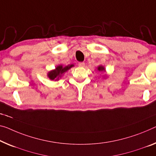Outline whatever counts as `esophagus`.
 Masks as SVG:
<instances>
[{"label":"esophagus","instance_id":"1","mask_svg":"<svg viewBox=\"0 0 156 156\" xmlns=\"http://www.w3.org/2000/svg\"><path fill=\"white\" fill-rule=\"evenodd\" d=\"M79 67H81V68H83L85 66V63L83 62H80V63H78Z\"/></svg>","mask_w":156,"mask_h":156}]
</instances>
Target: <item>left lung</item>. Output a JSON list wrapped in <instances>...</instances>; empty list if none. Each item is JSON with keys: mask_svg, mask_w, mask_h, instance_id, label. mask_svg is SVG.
<instances>
[{"mask_svg": "<svg viewBox=\"0 0 156 156\" xmlns=\"http://www.w3.org/2000/svg\"><path fill=\"white\" fill-rule=\"evenodd\" d=\"M97 69H98V70L100 71V72H106V69H105V67L102 66V65H100V66H98ZM105 78H106V76H107V75H106L105 76H104V78H105Z\"/></svg>", "mask_w": 156, "mask_h": 156, "instance_id": "left-lung-1", "label": "left lung"}]
</instances>
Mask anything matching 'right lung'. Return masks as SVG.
Masks as SVG:
<instances>
[{
    "instance_id": "add662e5",
    "label": "right lung",
    "mask_w": 156,
    "mask_h": 156,
    "mask_svg": "<svg viewBox=\"0 0 156 156\" xmlns=\"http://www.w3.org/2000/svg\"><path fill=\"white\" fill-rule=\"evenodd\" d=\"M74 66H75L73 64H70L66 66H63V65H58L55 68L54 70L48 72L47 76L49 77V80L52 81H58L67 71L70 70Z\"/></svg>"
}]
</instances>
